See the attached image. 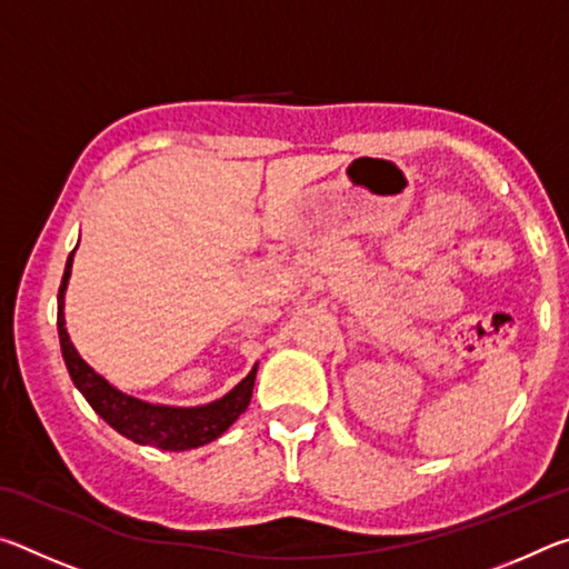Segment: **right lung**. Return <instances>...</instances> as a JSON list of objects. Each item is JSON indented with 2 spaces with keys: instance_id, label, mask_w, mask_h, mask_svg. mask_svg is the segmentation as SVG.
I'll list each match as a JSON object with an SVG mask.
<instances>
[{
  "instance_id": "1",
  "label": "right lung",
  "mask_w": 569,
  "mask_h": 569,
  "mask_svg": "<svg viewBox=\"0 0 569 569\" xmlns=\"http://www.w3.org/2000/svg\"><path fill=\"white\" fill-rule=\"evenodd\" d=\"M72 256L74 250L70 258H67L60 293H57V331H60V346L67 371H70L74 387L82 391V397L88 399L90 407L98 411L114 431H120L122 437L138 441V445L158 447L166 451H186L203 447L208 441L223 435L230 423L248 409L250 393H253L256 383V369L250 371L233 391H228L223 399L192 409L156 407V403L132 399L128 393L110 387L100 373H94V369H90V366L82 361V356L74 351L70 336H67L64 329V291L72 273Z\"/></svg>"
}]
</instances>
